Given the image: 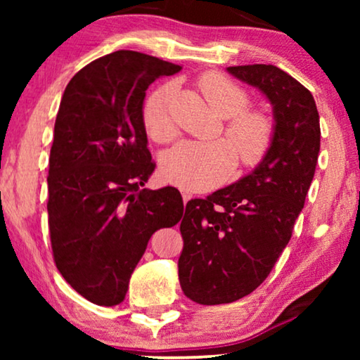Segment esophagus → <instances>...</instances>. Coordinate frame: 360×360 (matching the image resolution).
<instances>
[{
	"instance_id": "esophagus-1",
	"label": "esophagus",
	"mask_w": 360,
	"mask_h": 360,
	"mask_svg": "<svg viewBox=\"0 0 360 360\" xmlns=\"http://www.w3.org/2000/svg\"><path fill=\"white\" fill-rule=\"evenodd\" d=\"M181 198H184V201L186 203V201H190L191 198H193V195H191L188 190H181Z\"/></svg>"
}]
</instances>
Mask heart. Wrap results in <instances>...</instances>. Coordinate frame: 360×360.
<instances>
[{
	"mask_svg": "<svg viewBox=\"0 0 360 360\" xmlns=\"http://www.w3.org/2000/svg\"><path fill=\"white\" fill-rule=\"evenodd\" d=\"M200 88L214 115L231 117L226 136L235 144L243 164H257L272 141L270 121L260 112L245 111L249 106L248 93L218 73H206L200 80ZM172 95L174 85L165 83L150 93L142 110L147 134L157 142H170L176 136L170 115ZM232 145L228 141L181 142L164 155L162 174L181 188H213L223 184L234 169L236 150Z\"/></svg>",
	"mask_w": 360,
	"mask_h": 360,
	"instance_id": "1",
	"label": "heart"
}]
</instances>
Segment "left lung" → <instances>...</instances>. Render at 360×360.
<instances>
[{
    "mask_svg": "<svg viewBox=\"0 0 360 360\" xmlns=\"http://www.w3.org/2000/svg\"><path fill=\"white\" fill-rule=\"evenodd\" d=\"M272 105V141L252 172L206 200L186 203L179 278L200 304L252 293L287 248L319 154V115L311 93L275 65L226 68Z\"/></svg>",
    "mask_w": 360,
    "mask_h": 360,
    "instance_id": "1",
    "label": "left lung"
}]
</instances>
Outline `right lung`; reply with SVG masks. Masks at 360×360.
<instances>
[{
  "label": "right lung",
  "instance_id": "right-lung-1",
  "mask_svg": "<svg viewBox=\"0 0 360 360\" xmlns=\"http://www.w3.org/2000/svg\"><path fill=\"white\" fill-rule=\"evenodd\" d=\"M180 70L117 51L83 67L62 95L47 176L52 252L67 283L100 307L124 300L150 236L184 216L174 186L142 188L155 169L142 120L146 90Z\"/></svg>",
  "mask_w": 360,
  "mask_h": 360
}]
</instances>
